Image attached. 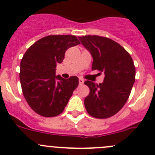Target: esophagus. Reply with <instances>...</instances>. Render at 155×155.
Segmentation results:
<instances>
[{
  "label": "esophagus",
  "mask_w": 155,
  "mask_h": 155,
  "mask_svg": "<svg viewBox=\"0 0 155 155\" xmlns=\"http://www.w3.org/2000/svg\"><path fill=\"white\" fill-rule=\"evenodd\" d=\"M84 82H85V81H84L82 79H79V85H82V84H84Z\"/></svg>",
  "instance_id": "34e87169"
}]
</instances>
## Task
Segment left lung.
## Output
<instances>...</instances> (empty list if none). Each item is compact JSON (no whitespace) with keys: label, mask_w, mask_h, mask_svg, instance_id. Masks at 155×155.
Here are the masks:
<instances>
[{"label":"left lung","mask_w":155,"mask_h":155,"mask_svg":"<svg viewBox=\"0 0 155 155\" xmlns=\"http://www.w3.org/2000/svg\"><path fill=\"white\" fill-rule=\"evenodd\" d=\"M79 39L93 58L92 70L105 75L99 85L85 82L90 89L85 109L94 118H109L124 107L130 96L136 76L133 59L121 45L107 37L87 35Z\"/></svg>","instance_id":"left-lung-1"}]
</instances>
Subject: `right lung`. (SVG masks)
Returning <instances> with one entry per match:
<instances>
[{
  "mask_svg": "<svg viewBox=\"0 0 155 155\" xmlns=\"http://www.w3.org/2000/svg\"><path fill=\"white\" fill-rule=\"evenodd\" d=\"M80 44L76 36L50 35L37 40L26 51L20 64L23 95L31 109L44 117L61 113L79 85L77 76L55 75L56 66L68 48Z\"/></svg>",
  "mask_w": 155,
  "mask_h": 155,
  "instance_id": "obj_1",
  "label": "right lung"
}]
</instances>
